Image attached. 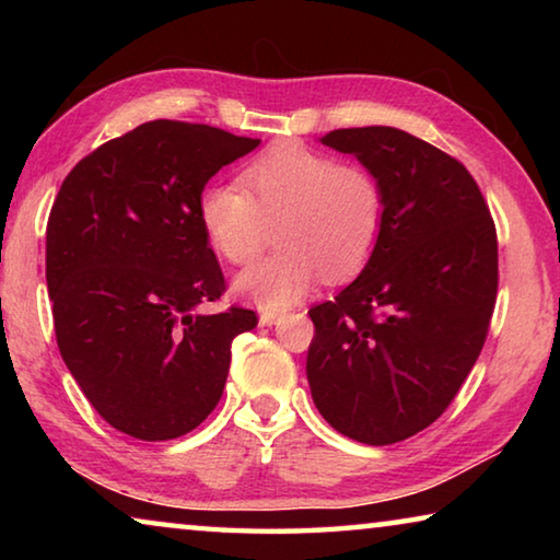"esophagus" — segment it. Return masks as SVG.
Wrapping results in <instances>:
<instances>
[{"instance_id": "34e87169", "label": "esophagus", "mask_w": 560, "mask_h": 560, "mask_svg": "<svg viewBox=\"0 0 560 560\" xmlns=\"http://www.w3.org/2000/svg\"><path fill=\"white\" fill-rule=\"evenodd\" d=\"M279 318H281L279 311H261V314H259V324H261V326H273Z\"/></svg>"}]
</instances>
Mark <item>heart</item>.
I'll return each instance as SVG.
<instances>
[{
    "label": "heart",
    "mask_w": 560,
    "mask_h": 560,
    "mask_svg": "<svg viewBox=\"0 0 560 560\" xmlns=\"http://www.w3.org/2000/svg\"><path fill=\"white\" fill-rule=\"evenodd\" d=\"M217 252L249 264L273 240L279 249L234 279L264 311L289 308L324 277L346 279L373 257L385 232V189L371 170L301 143H279L249 160L240 185H207L197 202Z\"/></svg>",
    "instance_id": "heart-1"
}]
</instances>
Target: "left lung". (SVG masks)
<instances>
[{
    "instance_id": "1",
    "label": "left lung",
    "mask_w": 560,
    "mask_h": 560,
    "mask_svg": "<svg viewBox=\"0 0 560 560\" xmlns=\"http://www.w3.org/2000/svg\"><path fill=\"white\" fill-rule=\"evenodd\" d=\"M381 179L385 232L353 283L308 311L311 397L363 444L438 420L485 346L497 303V230L459 160L410 132L368 126L320 138Z\"/></svg>"
}]
</instances>
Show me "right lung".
Here are the masks:
<instances>
[{
  "instance_id": "obj_1",
  "label": "right lung",
  "mask_w": 560,
  "mask_h": 560,
  "mask_svg": "<svg viewBox=\"0 0 560 560\" xmlns=\"http://www.w3.org/2000/svg\"><path fill=\"white\" fill-rule=\"evenodd\" d=\"M257 138L150 120L75 165L46 226V287L61 358L110 428L163 442L220 402L232 340L257 314L217 301L224 277L197 202Z\"/></svg>"
}]
</instances>
